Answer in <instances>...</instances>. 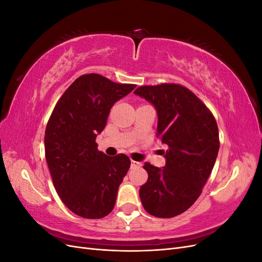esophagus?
Returning <instances> with one entry per match:
<instances>
[{
	"label": "esophagus",
	"mask_w": 262,
	"mask_h": 262,
	"mask_svg": "<svg viewBox=\"0 0 262 262\" xmlns=\"http://www.w3.org/2000/svg\"><path fill=\"white\" fill-rule=\"evenodd\" d=\"M140 166H142V164H141V163L136 162V161H131V167H132V168L140 167Z\"/></svg>",
	"instance_id": "1"
}]
</instances>
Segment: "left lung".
I'll use <instances>...</instances> for the list:
<instances>
[{"label":"left lung","mask_w":262,"mask_h":262,"mask_svg":"<svg viewBox=\"0 0 262 262\" xmlns=\"http://www.w3.org/2000/svg\"><path fill=\"white\" fill-rule=\"evenodd\" d=\"M134 94L156 108V137L168 146L165 167L143 166L148 178L140 188L141 202L150 215L173 217L195 202L210 176L220 148L217 123L209 108L182 85H145Z\"/></svg>","instance_id":"8db88e82"}]
</instances>
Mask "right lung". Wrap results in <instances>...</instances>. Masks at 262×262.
Segmentation results:
<instances>
[{"label":"right lung","mask_w":262,"mask_h":262,"mask_svg":"<svg viewBox=\"0 0 262 262\" xmlns=\"http://www.w3.org/2000/svg\"><path fill=\"white\" fill-rule=\"evenodd\" d=\"M136 86L84 74L63 93L47 123L45 153L53 186L78 216L101 219L115 207L131 161L124 154L112 157L100 152L96 137L115 102Z\"/></svg>","instance_id":"add662e5"}]
</instances>
